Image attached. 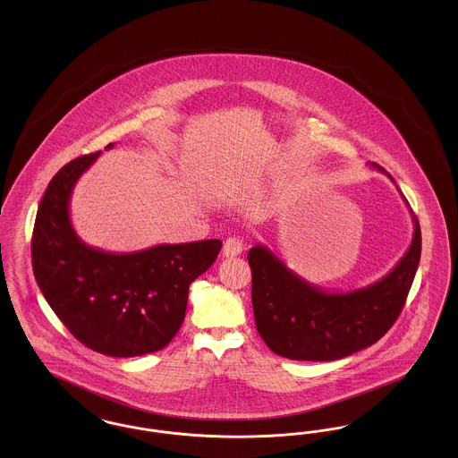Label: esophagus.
I'll return each mask as SVG.
<instances>
[{
    "label": "esophagus",
    "instance_id": "obj_1",
    "mask_svg": "<svg viewBox=\"0 0 458 458\" xmlns=\"http://www.w3.org/2000/svg\"><path fill=\"white\" fill-rule=\"evenodd\" d=\"M242 250H243V239L242 237H228V239L225 240V243H223V254L226 256V258H235V256H240L242 254Z\"/></svg>",
    "mask_w": 458,
    "mask_h": 458
}]
</instances>
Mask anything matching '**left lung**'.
Instances as JSON below:
<instances>
[{
	"label": "left lung",
	"mask_w": 458,
	"mask_h": 458,
	"mask_svg": "<svg viewBox=\"0 0 458 458\" xmlns=\"http://www.w3.org/2000/svg\"><path fill=\"white\" fill-rule=\"evenodd\" d=\"M370 168L386 174L374 163ZM412 221L411 247L392 271L350 292H327L309 284L266 245L252 247L247 256L252 307L264 344L286 359L318 362L344 359L376 344L400 316L414 282L420 259V228L414 213Z\"/></svg>",
	"instance_id": "1"
}]
</instances>
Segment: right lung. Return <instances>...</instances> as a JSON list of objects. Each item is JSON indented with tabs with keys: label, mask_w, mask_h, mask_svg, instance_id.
<instances>
[{
	"label": "right lung",
	"mask_w": 458,
	"mask_h": 458,
	"mask_svg": "<svg viewBox=\"0 0 458 458\" xmlns=\"http://www.w3.org/2000/svg\"><path fill=\"white\" fill-rule=\"evenodd\" d=\"M99 154L70 161L49 182L32 232V269L44 299L81 344L109 357H137L174 340L189 286L216 261L221 242L161 243L131 254L82 242L70 221V197Z\"/></svg>",
	"instance_id": "right-lung-1"
}]
</instances>
